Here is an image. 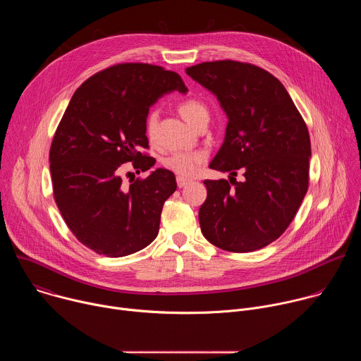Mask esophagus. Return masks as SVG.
<instances>
[{
	"instance_id": "1",
	"label": "esophagus",
	"mask_w": 361,
	"mask_h": 361,
	"mask_svg": "<svg viewBox=\"0 0 361 361\" xmlns=\"http://www.w3.org/2000/svg\"><path fill=\"white\" fill-rule=\"evenodd\" d=\"M187 184H188V180H187V178H184V177H177V185H178L180 188L185 187Z\"/></svg>"
}]
</instances>
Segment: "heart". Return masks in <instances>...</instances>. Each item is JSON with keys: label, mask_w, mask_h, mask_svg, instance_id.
I'll use <instances>...</instances> for the list:
<instances>
[{"label": "heart", "mask_w": 361, "mask_h": 361, "mask_svg": "<svg viewBox=\"0 0 361 361\" xmlns=\"http://www.w3.org/2000/svg\"><path fill=\"white\" fill-rule=\"evenodd\" d=\"M178 113L192 128L198 123L209 121L210 118L209 109L205 107L204 102H201L197 98H185L180 101ZM157 121H159V114L156 111H149L147 114L144 121V130H145V135L149 140H152L154 134H156ZM204 160H205V152L202 151H177L164 159L163 166L167 170L178 174L180 177H191L198 171Z\"/></svg>", "instance_id": "obj_1"}]
</instances>
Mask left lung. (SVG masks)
<instances>
[{
  "instance_id": "obj_1",
  "label": "left lung",
  "mask_w": 361,
  "mask_h": 361,
  "mask_svg": "<svg viewBox=\"0 0 361 361\" xmlns=\"http://www.w3.org/2000/svg\"><path fill=\"white\" fill-rule=\"evenodd\" d=\"M185 73L217 97L228 118L210 169L230 173V181H204L201 231L226 251L260 250L286 231L307 192V126L284 85L260 67L223 60ZM238 169L241 182L235 180Z\"/></svg>"
}]
</instances>
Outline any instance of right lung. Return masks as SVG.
<instances>
[{"label": "right lung", "instance_id": "right-lung-1", "mask_svg": "<svg viewBox=\"0 0 361 361\" xmlns=\"http://www.w3.org/2000/svg\"><path fill=\"white\" fill-rule=\"evenodd\" d=\"M174 90L187 92L174 71L117 64L78 87L57 127L49 149L54 200L77 240L98 254L124 257L159 234L176 176L157 169L124 185L121 164L133 163L135 173L156 164L141 152L148 148L144 121L154 102Z\"/></svg>", "mask_w": 361, "mask_h": 361}]
</instances>
